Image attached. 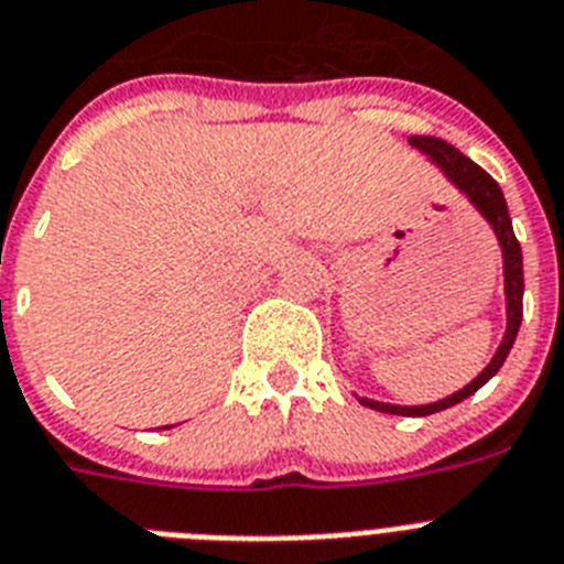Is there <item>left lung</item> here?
Returning a JSON list of instances; mask_svg holds the SVG:
<instances>
[{
	"label": "left lung",
	"instance_id": "left-lung-1",
	"mask_svg": "<svg viewBox=\"0 0 564 564\" xmlns=\"http://www.w3.org/2000/svg\"><path fill=\"white\" fill-rule=\"evenodd\" d=\"M410 145H415L419 151H424L433 163L442 165V172L453 180L458 186V192L467 194V200L476 206V209L485 215V220L494 226L496 238L501 246V258H505V297H508V333L501 338L499 349H496L494 361L487 364L485 370L479 372V378H473L465 390L453 392L447 399L435 401V404L424 406H399V404H381V401L372 399H358L364 406H372L378 413H392V415H433L438 410H447V406L458 404V401L470 399L473 392L485 387L490 378L499 372V367L508 358L510 347H513L516 333H519V324H522V292H524V274H522V246L513 235V224H510L508 203H505V194H501L499 183H496L490 174L481 169V165L473 163L470 158H465L456 145L444 143L438 137H410Z\"/></svg>",
	"mask_w": 564,
	"mask_h": 564
}]
</instances>
